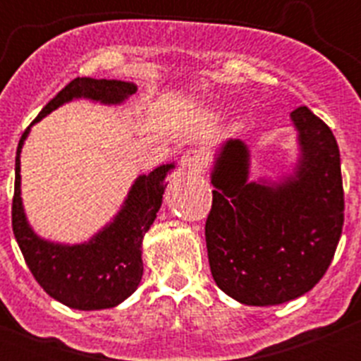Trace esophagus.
Listing matches in <instances>:
<instances>
[{
    "instance_id": "1",
    "label": "esophagus",
    "mask_w": 361,
    "mask_h": 361,
    "mask_svg": "<svg viewBox=\"0 0 361 361\" xmlns=\"http://www.w3.org/2000/svg\"><path fill=\"white\" fill-rule=\"evenodd\" d=\"M181 166L188 171H202L206 166V155L202 150H187L181 157Z\"/></svg>"
}]
</instances>
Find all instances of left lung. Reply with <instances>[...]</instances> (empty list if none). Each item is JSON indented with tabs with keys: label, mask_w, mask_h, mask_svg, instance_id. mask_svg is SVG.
<instances>
[{
	"label": "left lung",
	"mask_w": 361,
	"mask_h": 361,
	"mask_svg": "<svg viewBox=\"0 0 361 361\" xmlns=\"http://www.w3.org/2000/svg\"><path fill=\"white\" fill-rule=\"evenodd\" d=\"M300 160L283 183H250V154L228 140L211 173L206 220L211 274L246 305H276L325 276L344 225L341 154L334 133L307 106L292 111Z\"/></svg>",
	"instance_id": "8db88e82"
}]
</instances>
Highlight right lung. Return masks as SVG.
Masks as SVG:
<instances>
[{"label":"right lung","instance_id":"1","mask_svg":"<svg viewBox=\"0 0 361 361\" xmlns=\"http://www.w3.org/2000/svg\"><path fill=\"white\" fill-rule=\"evenodd\" d=\"M134 92L136 85L129 82L87 76L75 78L49 101L35 122L75 97L118 104ZM27 134L29 127L17 147L12 227L29 271L50 297L68 307L80 311L115 307L140 285L143 276L141 243L162 204L166 188L164 178L174 166L166 164L152 171L148 176L143 174L137 178L115 220L89 243L75 246L54 245L39 239L31 231L20 201V150Z\"/></svg>","mask_w":361,"mask_h":361}]
</instances>
